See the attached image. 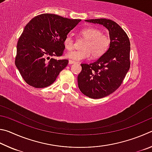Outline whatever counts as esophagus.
Instances as JSON below:
<instances>
[{
    "instance_id": "obj_1",
    "label": "esophagus",
    "mask_w": 152,
    "mask_h": 152,
    "mask_svg": "<svg viewBox=\"0 0 152 152\" xmlns=\"http://www.w3.org/2000/svg\"><path fill=\"white\" fill-rule=\"evenodd\" d=\"M76 62L75 61H71V60H69V65H72V64H75Z\"/></svg>"
}]
</instances>
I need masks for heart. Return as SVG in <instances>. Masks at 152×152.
<instances>
[{
	"label": "heart",
	"instance_id": "heart-1",
	"mask_svg": "<svg viewBox=\"0 0 152 152\" xmlns=\"http://www.w3.org/2000/svg\"><path fill=\"white\" fill-rule=\"evenodd\" d=\"M80 34L86 39L81 45V50H73L66 53V57L73 61L87 59L91 55L93 58L102 57L107 52L110 46L111 39L107 34H103L102 30L96 27H86L80 31ZM64 46L70 50L74 47V40L70 34L64 39Z\"/></svg>",
	"mask_w": 152,
	"mask_h": 152
}]
</instances>
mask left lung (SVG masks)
Instances as JSON below:
<instances>
[{"label":"left lung","instance_id":"8db88e82","mask_svg":"<svg viewBox=\"0 0 152 152\" xmlns=\"http://www.w3.org/2000/svg\"><path fill=\"white\" fill-rule=\"evenodd\" d=\"M107 28L111 39L107 51L92 63H82L77 81L80 91L91 99L107 96L118 89L130 67V42L128 36L114 21L98 18L86 20Z\"/></svg>","mask_w":152,"mask_h":152}]
</instances>
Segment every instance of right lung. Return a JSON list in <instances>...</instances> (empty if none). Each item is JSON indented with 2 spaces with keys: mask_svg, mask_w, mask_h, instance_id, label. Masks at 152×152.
I'll return each mask as SVG.
<instances>
[{
  "mask_svg": "<svg viewBox=\"0 0 152 152\" xmlns=\"http://www.w3.org/2000/svg\"><path fill=\"white\" fill-rule=\"evenodd\" d=\"M81 20L45 13L29 21L18 39L15 57V65L26 83L44 88L54 83L69 61L48 60L62 56L64 39Z\"/></svg>",
  "mask_w": 152,
  "mask_h": 152,
  "instance_id": "1",
  "label": "right lung"
}]
</instances>
